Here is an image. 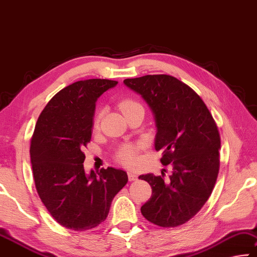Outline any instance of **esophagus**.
<instances>
[{"label": "esophagus", "mask_w": 257, "mask_h": 257, "mask_svg": "<svg viewBox=\"0 0 257 257\" xmlns=\"http://www.w3.org/2000/svg\"><path fill=\"white\" fill-rule=\"evenodd\" d=\"M127 175H128V180H130V181H136V180H138V175H137L136 173H133V172H131V171L128 172Z\"/></svg>", "instance_id": "34e87169"}]
</instances>
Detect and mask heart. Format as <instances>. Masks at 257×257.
<instances>
[{"instance_id": "1", "label": "heart", "mask_w": 257, "mask_h": 257, "mask_svg": "<svg viewBox=\"0 0 257 257\" xmlns=\"http://www.w3.org/2000/svg\"><path fill=\"white\" fill-rule=\"evenodd\" d=\"M136 104H139V103H137L136 101L127 99V100L121 101L120 104H119V108H120L121 111H124L130 107L136 106ZM98 123H99V118H96L95 119V126L98 125ZM117 157H118L119 162L125 164V165L132 166L137 162V148L132 145H125L119 149Z\"/></svg>"}]
</instances>
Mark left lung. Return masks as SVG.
<instances>
[{
  "mask_svg": "<svg viewBox=\"0 0 257 257\" xmlns=\"http://www.w3.org/2000/svg\"><path fill=\"white\" fill-rule=\"evenodd\" d=\"M153 112L155 149L161 162L172 165L170 179L140 175L153 189L141 213L151 223L171 228L186 223L200 211L216 182L221 149L220 134L200 96L170 75H146L124 79Z\"/></svg>",
  "mask_w": 257,
  "mask_h": 257,
  "instance_id": "1",
  "label": "left lung"
}]
</instances>
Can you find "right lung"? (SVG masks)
<instances>
[{"label":"right lung","instance_id":"right-lung-1","mask_svg":"<svg viewBox=\"0 0 257 257\" xmlns=\"http://www.w3.org/2000/svg\"><path fill=\"white\" fill-rule=\"evenodd\" d=\"M117 85L110 79L78 81L59 91L37 119L31 142L34 181L41 200L59 224L75 231L106 220L111 201L127 183L119 168L84 170L100 95Z\"/></svg>","mask_w":257,"mask_h":257}]
</instances>
